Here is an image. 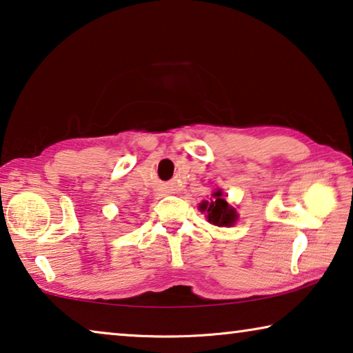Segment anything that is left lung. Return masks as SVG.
Instances as JSON below:
<instances>
[{
	"label": "left lung",
	"instance_id": "left-lung-1",
	"mask_svg": "<svg viewBox=\"0 0 353 353\" xmlns=\"http://www.w3.org/2000/svg\"><path fill=\"white\" fill-rule=\"evenodd\" d=\"M200 211H206L208 222L216 225V227H231V225H234V222L238 221V212L222 197L221 189H217L212 194L211 201H201Z\"/></svg>",
	"mask_w": 353,
	"mask_h": 353
}]
</instances>
